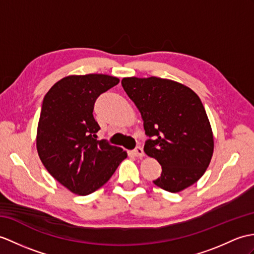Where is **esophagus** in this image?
I'll use <instances>...</instances> for the list:
<instances>
[{"instance_id":"1","label":"esophagus","mask_w":254,"mask_h":254,"mask_svg":"<svg viewBox=\"0 0 254 254\" xmlns=\"http://www.w3.org/2000/svg\"><path fill=\"white\" fill-rule=\"evenodd\" d=\"M133 154L136 157L141 158V157H144V150L140 146H136V147H135V149L133 150Z\"/></svg>"}]
</instances>
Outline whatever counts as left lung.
Listing matches in <instances>:
<instances>
[{"label":"left lung","instance_id":"left-lung-1","mask_svg":"<svg viewBox=\"0 0 254 254\" xmlns=\"http://www.w3.org/2000/svg\"><path fill=\"white\" fill-rule=\"evenodd\" d=\"M127 96L144 120V151L160 163L154 184L178 192L194 184L209 167L213 135L201 100L190 87L156 78H125Z\"/></svg>","mask_w":254,"mask_h":254}]
</instances>
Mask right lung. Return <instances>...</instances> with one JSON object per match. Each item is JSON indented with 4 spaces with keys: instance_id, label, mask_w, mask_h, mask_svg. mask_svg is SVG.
Wrapping results in <instances>:
<instances>
[{
    "instance_id": "add662e5",
    "label": "right lung",
    "mask_w": 254,
    "mask_h": 254,
    "mask_svg": "<svg viewBox=\"0 0 254 254\" xmlns=\"http://www.w3.org/2000/svg\"><path fill=\"white\" fill-rule=\"evenodd\" d=\"M119 83L107 74L70 75L44 96L37 148L49 173L73 193L86 196L106 184L127 158L120 147L97 140L96 98Z\"/></svg>"
}]
</instances>
